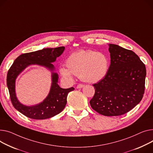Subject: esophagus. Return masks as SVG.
Segmentation results:
<instances>
[{"label":"esophagus","mask_w":153,"mask_h":153,"mask_svg":"<svg viewBox=\"0 0 153 153\" xmlns=\"http://www.w3.org/2000/svg\"><path fill=\"white\" fill-rule=\"evenodd\" d=\"M85 85L84 84H79L77 85V88H83Z\"/></svg>","instance_id":"esophagus-1"}]
</instances>
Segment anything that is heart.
I'll return each mask as SVG.
<instances>
[{
    "mask_svg": "<svg viewBox=\"0 0 153 153\" xmlns=\"http://www.w3.org/2000/svg\"><path fill=\"white\" fill-rule=\"evenodd\" d=\"M109 67V59L103 53L92 50H81L68 56L66 66H61L59 73L69 80H72L76 75L85 82L97 83L106 76Z\"/></svg>",
    "mask_w": 153,
    "mask_h": 153,
    "instance_id": "1",
    "label": "heart"
}]
</instances>
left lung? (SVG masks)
<instances>
[{
  "label": "left lung",
  "mask_w": 153,
  "mask_h": 153,
  "mask_svg": "<svg viewBox=\"0 0 153 153\" xmlns=\"http://www.w3.org/2000/svg\"><path fill=\"white\" fill-rule=\"evenodd\" d=\"M111 64L106 76L97 84L91 107L106 116L123 115L141 101L145 91V65L133 51L109 44Z\"/></svg>",
  "instance_id": "8db88e82"
}]
</instances>
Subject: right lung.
<instances>
[{
    "label": "right lung",
    "mask_w": 153,
    "mask_h": 153,
    "mask_svg": "<svg viewBox=\"0 0 153 153\" xmlns=\"http://www.w3.org/2000/svg\"><path fill=\"white\" fill-rule=\"evenodd\" d=\"M65 47L46 48L36 52L19 55L8 71L7 85L12 103L14 108L22 114L33 119H46L52 117L62 112L67 103L68 94L74 88H62L58 84V74L55 73L54 63L56 58L62 55ZM39 65L48 69L52 73V84L46 98L39 104L27 106L22 104L16 97L15 82L17 77L27 67Z\"/></svg>",
    "instance_id": "obj_1"
}]
</instances>
